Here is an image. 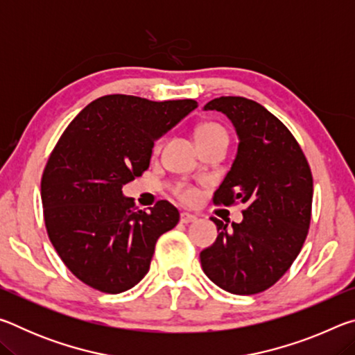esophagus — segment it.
Segmentation results:
<instances>
[{"label":"esophagus","instance_id":"1","mask_svg":"<svg viewBox=\"0 0 355 355\" xmlns=\"http://www.w3.org/2000/svg\"><path fill=\"white\" fill-rule=\"evenodd\" d=\"M180 220H182L183 224H191V222H196L197 220V216L183 211L182 214H180Z\"/></svg>","mask_w":355,"mask_h":355}]
</instances>
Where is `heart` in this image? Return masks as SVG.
Masks as SVG:
<instances>
[{
    "mask_svg": "<svg viewBox=\"0 0 355 355\" xmlns=\"http://www.w3.org/2000/svg\"><path fill=\"white\" fill-rule=\"evenodd\" d=\"M218 135H227L225 130L220 127L218 123H213V122H207V123H202L197 127L196 130V141L200 142V141H205L209 139V137H214ZM159 147V142L155 144V150ZM175 194L180 200H183L186 203H194L197 200V191L194 188H191V186H186V184H180L178 188L175 189Z\"/></svg>",
    "mask_w": 355,
    "mask_h": 355,
    "instance_id": "b5f03b06",
    "label": "heart"
}]
</instances>
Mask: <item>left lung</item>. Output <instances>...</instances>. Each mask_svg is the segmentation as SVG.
I'll return each instance as SVG.
<instances>
[{
    "instance_id": "left-lung-1",
    "label": "left lung",
    "mask_w": 355,
    "mask_h": 355,
    "mask_svg": "<svg viewBox=\"0 0 355 355\" xmlns=\"http://www.w3.org/2000/svg\"><path fill=\"white\" fill-rule=\"evenodd\" d=\"M230 119L238 135L232 169L214 192L216 205L244 203L243 220L218 227L200 252L203 272L222 290L257 294L272 286L307 238L313 178L307 158L284 123L254 100L219 97L203 106Z\"/></svg>"
}]
</instances>
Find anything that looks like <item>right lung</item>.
<instances>
[{
  "mask_svg": "<svg viewBox=\"0 0 355 355\" xmlns=\"http://www.w3.org/2000/svg\"><path fill=\"white\" fill-rule=\"evenodd\" d=\"M196 107V100L105 95L59 137L42 175V205L51 244L83 284L117 294L148 272L156 241L180 213L167 200L136 209L122 186L148 169L155 141Z\"/></svg>",
  "mask_w": 355,
  "mask_h": 355,
  "instance_id": "add662e5",
  "label": "right lung"
}]
</instances>
